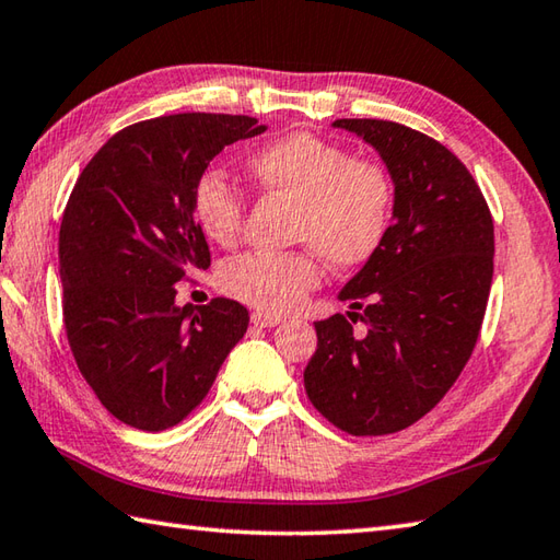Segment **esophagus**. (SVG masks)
Returning a JSON list of instances; mask_svg holds the SVG:
<instances>
[{
	"mask_svg": "<svg viewBox=\"0 0 560 560\" xmlns=\"http://www.w3.org/2000/svg\"><path fill=\"white\" fill-rule=\"evenodd\" d=\"M281 323V317L269 315V313H252V325L257 327H277Z\"/></svg>",
	"mask_w": 560,
	"mask_h": 560,
	"instance_id": "esophagus-1",
	"label": "esophagus"
}]
</instances>
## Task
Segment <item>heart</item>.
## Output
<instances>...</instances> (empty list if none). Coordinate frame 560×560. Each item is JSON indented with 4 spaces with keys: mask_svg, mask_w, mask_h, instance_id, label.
I'll use <instances>...</instances> for the list:
<instances>
[{
    "mask_svg": "<svg viewBox=\"0 0 560 560\" xmlns=\"http://www.w3.org/2000/svg\"><path fill=\"white\" fill-rule=\"evenodd\" d=\"M259 189L295 203L293 243L313 247L335 269H357L376 255L393 213V182L376 162L313 133H289L247 158ZM194 218L215 245H233L243 230V199L218 172L194 184ZM315 252H249L221 271L225 293L265 313H289L320 287Z\"/></svg>",
    "mask_w": 560,
    "mask_h": 560,
    "instance_id": "heart-1",
    "label": "heart"
}]
</instances>
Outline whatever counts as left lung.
I'll return each instance as SVG.
<instances>
[{
    "label": "left lung",
    "mask_w": 560,
    "mask_h": 560,
    "mask_svg": "<svg viewBox=\"0 0 560 560\" xmlns=\"http://www.w3.org/2000/svg\"><path fill=\"white\" fill-rule=\"evenodd\" d=\"M332 126L364 138L386 162L393 225L339 291L349 320L337 313L315 323L303 383L315 410L342 432L393 434L446 396L474 352L492 281V215L466 164L434 138L378 118Z\"/></svg>",
    "instance_id": "8db88e82"
}]
</instances>
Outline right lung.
I'll return each instance as SVG.
<instances>
[{"label": "right lung", "instance_id": "add662e5", "mask_svg": "<svg viewBox=\"0 0 560 560\" xmlns=\"http://www.w3.org/2000/svg\"><path fill=\"white\" fill-rule=\"evenodd\" d=\"M265 130L230 114L140 120L106 140L65 206V332L96 398L136 430L182 422L247 332L245 305L213 299L179 308L174 283L211 267L194 184L225 145Z\"/></svg>", "mask_w": 560, "mask_h": 560}]
</instances>
